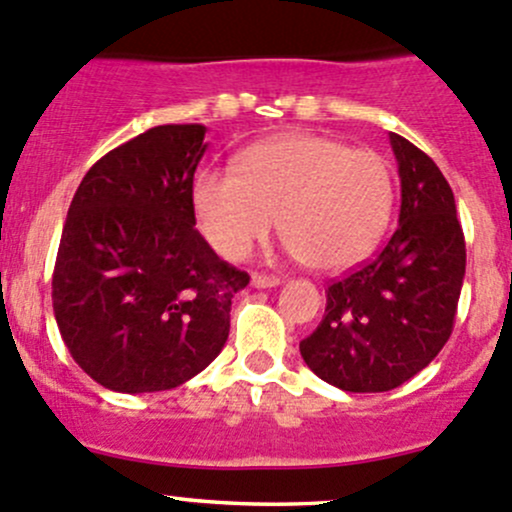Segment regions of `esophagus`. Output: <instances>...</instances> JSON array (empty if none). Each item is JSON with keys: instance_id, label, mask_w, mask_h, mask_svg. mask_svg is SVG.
I'll return each mask as SVG.
<instances>
[{"instance_id": "obj_1", "label": "esophagus", "mask_w": 512, "mask_h": 512, "mask_svg": "<svg viewBox=\"0 0 512 512\" xmlns=\"http://www.w3.org/2000/svg\"><path fill=\"white\" fill-rule=\"evenodd\" d=\"M279 282H282V279H279L277 274H262V272L252 274V287L267 289V287H277Z\"/></svg>"}]
</instances>
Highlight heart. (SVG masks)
Segmentation results:
<instances>
[{"mask_svg": "<svg viewBox=\"0 0 512 512\" xmlns=\"http://www.w3.org/2000/svg\"><path fill=\"white\" fill-rule=\"evenodd\" d=\"M392 171L373 149L319 134H282L255 144L230 169H206L193 184L198 223L228 260H245L270 235L311 270L363 260L392 213Z\"/></svg>", "mask_w": 512, "mask_h": 512, "instance_id": "b5f03b06", "label": "heart"}]
</instances>
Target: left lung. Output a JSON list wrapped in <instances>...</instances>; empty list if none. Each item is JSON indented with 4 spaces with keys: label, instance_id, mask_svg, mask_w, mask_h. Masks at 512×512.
<instances>
[{
    "label": "left lung",
    "instance_id": "obj_1",
    "mask_svg": "<svg viewBox=\"0 0 512 512\" xmlns=\"http://www.w3.org/2000/svg\"><path fill=\"white\" fill-rule=\"evenodd\" d=\"M402 186L387 245L326 289V314L299 343L304 363L346 392H387L427 368L454 331L466 242L454 191L422 149L390 132Z\"/></svg>",
    "mask_w": 512,
    "mask_h": 512
}]
</instances>
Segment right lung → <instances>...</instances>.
I'll return each instance as SVG.
<instances>
[{
    "mask_svg": "<svg viewBox=\"0 0 512 512\" xmlns=\"http://www.w3.org/2000/svg\"><path fill=\"white\" fill-rule=\"evenodd\" d=\"M203 125L147 129L95 161L75 191L53 267V314L102 387L157 392L213 363L250 274L220 260L193 213Z\"/></svg>",
    "mask_w": 512,
    "mask_h": 512,
    "instance_id": "right-lung-1",
    "label": "right lung"
}]
</instances>
